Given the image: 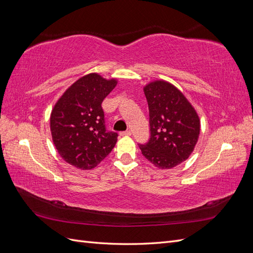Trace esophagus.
I'll use <instances>...</instances> for the list:
<instances>
[{"instance_id": "esophagus-1", "label": "esophagus", "mask_w": 253, "mask_h": 253, "mask_svg": "<svg viewBox=\"0 0 253 253\" xmlns=\"http://www.w3.org/2000/svg\"><path fill=\"white\" fill-rule=\"evenodd\" d=\"M131 134H132V132L129 131V129H127V131H125V132H121V133H120L121 136H131Z\"/></svg>"}]
</instances>
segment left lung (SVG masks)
<instances>
[{
    "label": "left lung",
    "instance_id": "1",
    "mask_svg": "<svg viewBox=\"0 0 253 253\" xmlns=\"http://www.w3.org/2000/svg\"><path fill=\"white\" fill-rule=\"evenodd\" d=\"M151 136L139 144L142 155L159 169H171L193 152L201 131L196 111L173 84L156 80L143 87Z\"/></svg>",
    "mask_w": 253,
    "mask_h": 253
}]
</instances>
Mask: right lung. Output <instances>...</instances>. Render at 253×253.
<instances>
[{
	"mask_svg": "<svg viewBox=\"0 0 253 253\" xmlns=\"http://www.w3.org/2000/svg\"><path fill=\"white\" fill-rule=\"evenodd\" d=\"M96 73L78 79L68 87L50 114L53 144L67 164L90 170L108 156L118 134L106 131L101 103L116 86Z\"/></svg>",
	"mask_w": 253,
	"mask_h": 253,
	"instance_id": "right-lung-1",
	"label": "right lung"
}]
</instances>
